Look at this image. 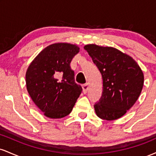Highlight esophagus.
Wrapping results in <instances>:
<instances>
[{
  "mask_svg": "<svg viewBox=\"0 0 156 156\" xmlns=\"http://www.w3.org/2000/svg\"><path fill=\"white\" fill-rule=\"evenodd\" d=\"M89 88V85L88 83L83 84V92L84 94H86V93H87V92H88V89Z\"/></svg>",
  "mask_w": 156,
  "mask_h": 156,
  "instance_id": "1",
  "label": "esophagus"
}]
</instances>
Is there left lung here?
<instances>
[{
    "label": "left lung",
    "instance_id": "obj_1",
    "mask_svg": "<svg viewBox=\"0 0 156 156\" xmlns=\"http://www.w3.org/2000/svg\"><path fill=\"white\" fill-rule=\"evenodd\" d=\"M103 78L101 100L94 105L98 117L114 120L135 104L144 85V74L129 55L112 47L95 44L84 46Z\"/></svg>",
    "mask_w": 156,
    "mask_h": 156
}]
</instances>
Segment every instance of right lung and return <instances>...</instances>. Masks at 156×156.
I'll return each instance as SVG.
<instances>
[{"label": "right lung", "instance_id": "right-lung-1", "mask_svg": "<svg viewBox=\"0 0 156 156\" xmlns=\"http://www.w3.org/2000/svg\"><path fill=\"white\" fill-rule=\"evenodd\" d=\"M80 51L76 44L58 42L44 48L31 62L26 74V88L35 105L51 119L70 114L82 87L75 82L70 68Z\"/></svg>", "mask_w": 156, "mask_h": 156}]
</instances>
